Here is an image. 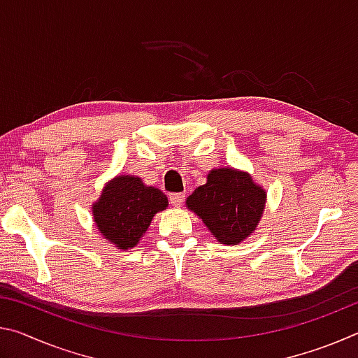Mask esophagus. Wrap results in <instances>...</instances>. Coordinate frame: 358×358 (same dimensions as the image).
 I'll return each mask as SVG.
<instances>
[{"instance_id":"34e87169","label":"esophagus","mask_w":358,"mask_h":358,"mask_svg":"<svg viewBox=\"0 0 358 358\" xmlns=\"http://www.w3.org/2000/svg\"><path fill=\"white\" fill-rule=\"evenodd\" d=\"M169 201L173 205V207H181L185 202V194L183 192H173L169 196Z\"/></svg>"}]
</instances>
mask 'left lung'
Instances as JSON below:
<instances>
[{
	"label": "left lung",
	"instance_id": "obj_1",
	"mask_svg": "<svg viewBox=\"0 0 358 358\" xmlns=\"http://www.w3.org/2000/svg\"><path fill=\"white\" fill-rule=\"evenodd\" d=\"M266 192L248 172L234 167L213 169L207 183L186 199L211 235L222 245H238L256 230L265 210Z\"/></svg>",
	"mask_w": 358,
	"mask_h": 358
}]
</instances>
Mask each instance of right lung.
Returning a JSON list of instances; mask_svg holds the SVG:
<instances>
[{
  "instance_id": "obj_1",
  "label": "right lung",
  "mask_w": 358,
  "mask_h": 358,
  "mask_svg": "<svg viewBox=\"0 0 358 358\" xmlns=\"http://www.w3.org/2000/svg\"><path fill=\"white\" fill-rule=\"evenodd\" d=\"M167 205L166 194L157 187L147 186L134 175H118L93 203V217L108 243L126 251L138 243L155 215Z\"/></svg>"
}]
</instances>
